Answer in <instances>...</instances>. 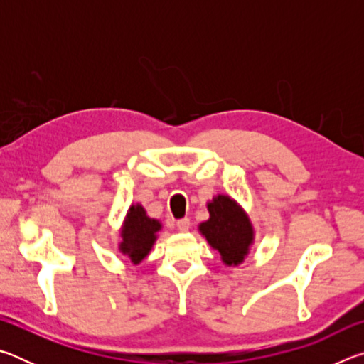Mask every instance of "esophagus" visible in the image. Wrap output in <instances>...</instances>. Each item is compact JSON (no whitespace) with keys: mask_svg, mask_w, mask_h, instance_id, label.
<instances>
[{"mask_svg":"<svg viewBox=\"0 0 364 364\" xmlns=\"http://www.w3.org/2000/svg\"><path fill=\"white\" fill-rule=\"evenodd\" d=\"M176 226H178V230H180L181 232H186V231L189 230V226H191V223H189V218H181V220H178V221H176Z\"/></svg>","mask_w":364,"mask_h":364,"instance_id":"obj_1","label":"esophagus"}]
</instances>
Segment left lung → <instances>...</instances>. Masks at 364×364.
<instances>
[{
  "mask_svg": "<svg viewBox=\"0 0 364 364\" xmlns=\"http://www.w3.org/2000/svg\"><path fill=\"white\" fill-rule=\"evenodd\" d=\"M208 212L210 218L199 226L200 232L226 264L241 263L254 239L247 215L228 196L215 197L208 204Z\"/></svg>",
  "mask_w": 364,
  "mask_h": 364,
  "instance_id": "obj_1",
  "label": "left lung"
}]
</instances>
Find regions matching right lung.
I'll use <instances>...</instances> for the list:
<instances>
[{
  "instance_id": "right-lung-1",
  "label": "right lung",
  "mask_w": 364,
  "mask_h": 364,
  "mask_svg": "<svg viewBox=\"0 0 364 364\" xmlns=\"http://www.w3.org/2000/svg\"><path fill=\"white\" fill-rule=\"evenodd\" d=\"M159 230V221L147 217L143 207L132 205L122 230L120 250L130 257L133 263H139L149 254Z\"/></svg>"
}]
</instances>
